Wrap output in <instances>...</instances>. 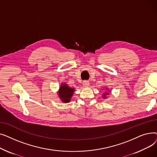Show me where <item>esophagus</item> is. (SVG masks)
<instances>
[{"instance_id": "esophagus-1", "label": "esophagus", "mask_w": 157, "mask_h": 157, "mask_svg": "<svg viewBox=\"0 0 157 157\" xmlns=\"http://www.w3.org/2000/svg\"><path fill=\"white\" fill-rule=\"evenodd\" d=\"M83 86H84L88 87V86H89V85H90V82H89L88 81L85 80V81H83Z\"/></svg>"}]
</instances>
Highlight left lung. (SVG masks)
<instances>
[{
  "mask_svg": "<svg viewBox=\"0 0 157 157\" xmlns=\"http://www.w3.org/2000/svg\"><path fill=\"white\" fill-rule=\"evenodd\" d=\"M109 95V93H105V94L104 93V96H103L102 97H103L104 98H106V95Z\"/></svg>",
  "mask_w": 157,
  "mask_h": 157,
  "instance_id": "8db88e82",
  "label": "left lung"
}]
</instances>
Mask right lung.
Returning <instances> with one entry per match:
<instances>
[{"label":"right lung","mask_w":157,"mask_h":157,"mask_svg":"<svg viewBox=\"0 0 157 157\" xmlns=\"http://www.w3.org/2000/svg\"><path fill=\"white\" fill-rule=\"evenodd\" d=\"M74 92V88L69 87L65 83H62L58 94H59V97L63 102L67 103L70 102Z\"/></svg>","instance_id":"right-lung-1"}]
</instances>
